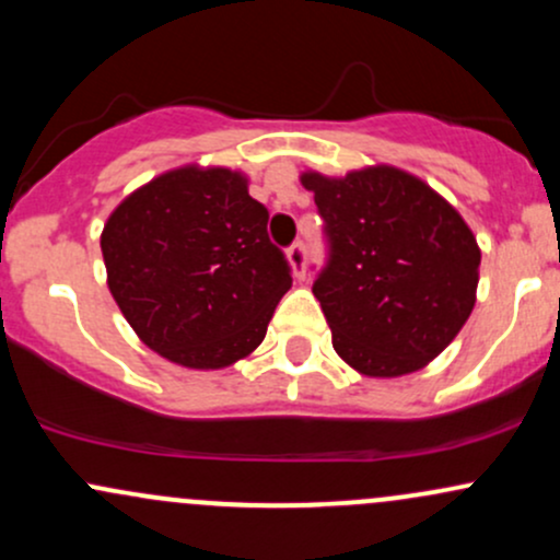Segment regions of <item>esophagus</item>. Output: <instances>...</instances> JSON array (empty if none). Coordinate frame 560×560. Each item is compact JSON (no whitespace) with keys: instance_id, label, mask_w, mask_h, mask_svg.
I'll return each mask as SVG.
<instances>
[{"instance_id":"obj_1","label":"esophagus","mask_w":560,"mask_h":560,"mask_svg":"<svg viewBox=\"0 0 560 560\" xmlns=\"http://www.w3.org/2000/svg\"><path fill=\"white\" fill-rule=\"evenodd\" d=\"M287 258L292 262V271L298 279H305V262H307V249L302 242H294L292 247L287 249Z\"/></svg>"}]
</instances>
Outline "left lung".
Wrapping results in <instances>:
<instances>
[{
    "label": "left lung",
    "instance_id": "obj_1",
    "mask_svg": "<svg viewBox=\"0 0 560 560\" xmlns=\"http://www.w3.org/2000/svg\"><path fill=\"white\" fill-rule=\"evenodd\" d=\"M324 218L313 281L337 355L365 376H402L440 355L477 300L479 247L464 218L408 173H305Z\"/></svg>",
    "mask_w": 560,
    "mask_h": 560
}]
</instances>
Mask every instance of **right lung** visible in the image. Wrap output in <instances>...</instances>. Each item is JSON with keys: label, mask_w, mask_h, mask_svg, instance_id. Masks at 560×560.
Wrapping results in <instances>:
<instances>
[{"label": "right lung", "mask_w": 560, "mask_h": 560, "mask_svg": "<svg viewBox=\"0 0 560 560\" xmlns=\"http://www.w3.org/2000/svg\"><path fill=\"white\" fill-rule=\"evenodd\" d=\"M107 284L141 342L189 369H223L262 342L292 287L268 208L226 168H178L115 208Z\"/></svg>", "instance_id": "add662e5"}]
</instances>
